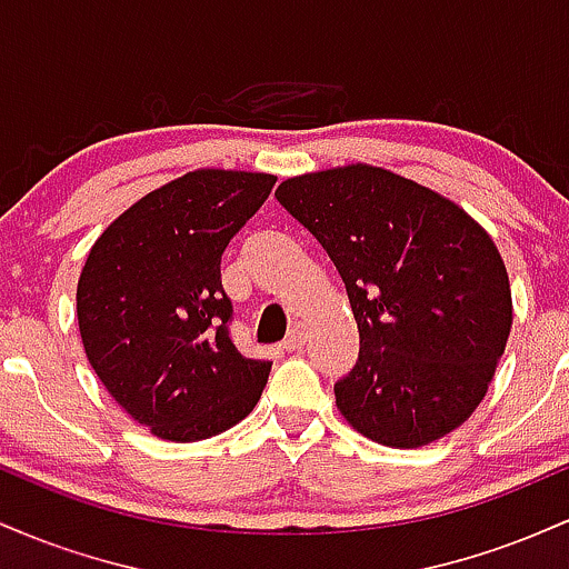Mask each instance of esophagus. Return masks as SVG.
I'll use <instances>...</instances> for the list:
<instances>
[{
    "label": "esophagus",
    "instance_id": "obj_1",
    "mask_svg": "<svg viewBox=\"0 0 569 569\" xmlns=\"http://www.w3.org/2000/svg\"><path fill=\"white\" fill-rule=\"evenodd\" d=\"M305 339H307V326L305 323H297L291 329V335L283 339V350H289V352L299 350L305 345Z\"/></svg>",
    "mask_w": 569,
    "mask_h": 569
}]
</instances>
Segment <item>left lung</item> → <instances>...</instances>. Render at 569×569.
I'll return each instance as SVG.
<instances>
[{
  "label": "left lung",
  "instance_id": "8db88e82",
  "mask_svg": "<svg viewBox=\"0 0 569 569\" xmlns=\"http://www.w3.org/2000/svg\"><path fill=\"white\" fill-rule=\"evenodd\" d=\"M276 198L335 262L361 352L335 385L350 428L417 449L487 396L513 323L511 280L471 213L369 162L291 176Z\"/></svg>",
  "mask_w": 569,
  "mask_h": 569
}]
</instances>
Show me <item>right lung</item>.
<instances>
[{
	"instance_id": "obj_1",
	"label": "right lung",
	"mask_w": 569,
	"mask_h": 569,
	"mask_svg": "<svg viewBox=\"0 0 569 569\" xmlns=\"http://www.w3.org/2000/svg\"><path fill=\"white\" fill-rule=\"evenodd\" d=\"M276 176L198 168L122 211L90 248L77 321L90 367L158 439L202 441L238 426L272 361L240 356L221 253L272 192Z\"/></svg>"
}]
</instances>
